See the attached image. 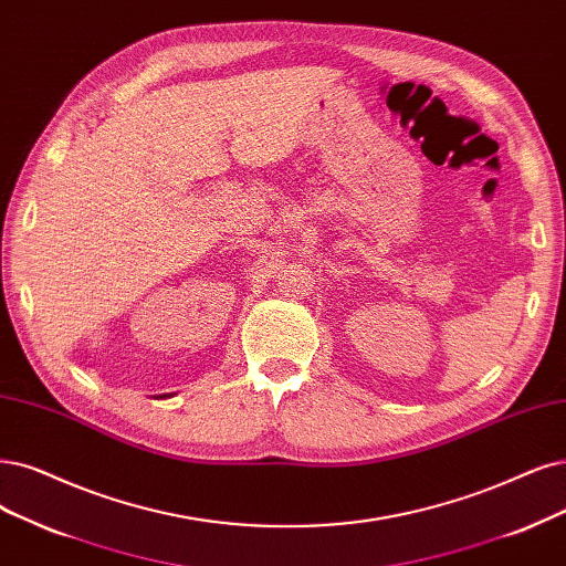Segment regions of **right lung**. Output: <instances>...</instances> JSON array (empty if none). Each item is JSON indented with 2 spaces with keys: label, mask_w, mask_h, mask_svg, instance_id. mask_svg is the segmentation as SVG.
<instances>
[{
  "label": "right lung",
  "mask_w": 566,
  "mask_h": 566,
  "mask_svg": "<svg viewBox=\"0 0 566 566\" xmlns=\"http://www.w3.org/2000/svg\"><path fill=\"white\" fill-rule=\"evenodd\" d=\"M163 396H165V394H163Z\"/></svg>",
  "instance_id": "1"
}]
</instances>
